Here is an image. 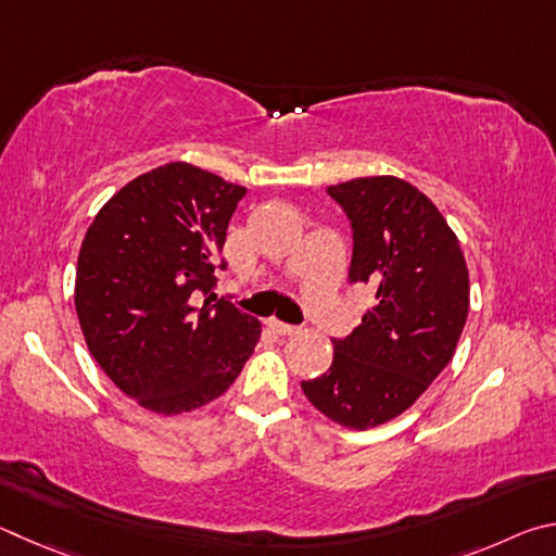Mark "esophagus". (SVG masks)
Listing matches in <instances>:
<instances>
[{
  "label": "esophagus",
  "instance_id": "1",
  "mask_svg": "<svg viewBox=\"0 0 556 556\" xmlns=\"http://www.w3.org/2000/svg\"><path fill=\"white\" fill-rule=\"evenodd\" d=\"M268 327H270L276 334H280V337H290V334H298V332H300V327L286 325V323H280V319H268Z\"/></svg>",
  "mask_w": 556,
  "mask_h": 556
}]
</instances>
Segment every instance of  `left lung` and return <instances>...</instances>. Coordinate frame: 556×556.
<instances>
[{
	"label": "left lung",
	"mask_w": 556,
	"mask_h": 556,
	"mask_svg": "<svg viewBox=\"0 0 556 556\" xmlns=\"http://www.w3.org/2000/svg\"><path fill=\"white\" fill-rule=\"evenodd\" d=\"M354 231L352 283L374 290L329 371L300 388L319 413L368 430L405 413L452 362L469 315V270L434 202L393 175L329 185Z\"/></svg>",
	"instance_id": "left-lung-1"
}]
</instances>
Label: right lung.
Segmentation results:
<instances>
[{"label":"right lung","instance_id":"1","mask_svg":"<svg viewBox=\"0 0 556 556\" xmlns=\"http://www.w3.org/2000/svg\"><path fill=\"white\" fill-rule=\"evenodd\" d=\"M247 188L190 163L139 175L97 212L75 276L87 349L146 410L190 413L237 381L256 317L212 293L227 227ZM205 295L202 308L191 300Z\"/></svg>","mask_w":556,"mask_h":556}]
</instances>
